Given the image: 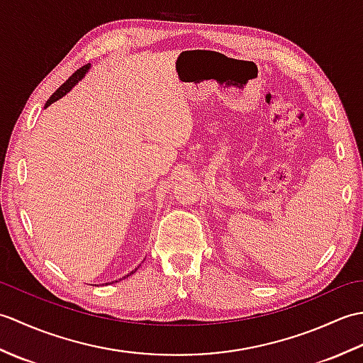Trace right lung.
Instances as JSON below:
<instances>
[{
	"mask_svg": "<svg viewBox=\"0 0 363 363\" xmlns=\"http://www.w3.org/2000/svg\"><path fill=\"white\" fill-rule=\"evenodd\" d=\"M89 70H90V64L84 65L82 68H79L78 72H74V73L70 76V78L67 79V82H64L62 86H60V87L50 96V99H48V101H46V104H45V109H46V107H48V106H51L54 101H57V99L65 96V95L68 94V91H70V90L76 86V84H78L81 79H84V76H86V73H87ZM135 272H137V268L134 269V272H130V273L126 274V276H130V274L135 273ZM115 282H117V281H115Z\"/></svg>",
	"mask_w": 363,
	"mask_h": 363,
	"instance_id": "obj_1",
	"label": "right lung"
}]
</instances>
